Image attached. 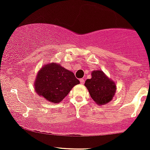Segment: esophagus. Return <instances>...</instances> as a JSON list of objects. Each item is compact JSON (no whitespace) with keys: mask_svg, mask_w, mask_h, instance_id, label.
Listing matches in <instances>:
<instances>
[{"mask_svg":"<svg viewBox=\"0 0 150 150\" xmlns=\"http://www.w3.org/2000/svg\"><path fill=\"white\" fill-rule=\"evenodd\" d=\"M80 83L81 84H83L84 83V79H80Z\"/></svg>","mask_w":150,"mask_h":150,"instance_id":"1","label":"esophagus"}]
</instances>
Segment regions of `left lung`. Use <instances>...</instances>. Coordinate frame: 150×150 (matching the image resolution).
I'll return each instance as SVG.
<instances>
[{"instance_id":"obj_1","label":"left lung","mask_w":150,"mask_h":150,"mask_svg":"<svg viewBox=\"0 0 150 150\" xmlns=\"http://www.w3.org/2000/svg\"><path fill=\"white\" fill-rule=\"evenodd\" d=\"M91 74V79L86 81L85 86L92 99L98 105L110 102L115 93V83L109 79L102 71H93Z\"/></svg>"}]
</instances>
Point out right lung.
I'll list each match as a JSON object with an SVG mask.
<instances>
[{
  "instance_id": "1",
  "label": "right lung",
  "mask_w": 150,
  "mask_h": 150,
  "mask_svg": "<svg viewBox=\"0 0 150 150\" xmlns=\"http://www.w3.org/2000/svg\"><path fill=\"white\" fill-rule=\"evenodd\" d=\"M79 83L73 72L52 63L44 66L38 72L35 88L40 96L57 103L63 100L71 89Z\"/></svg>"
}]
</instances>
